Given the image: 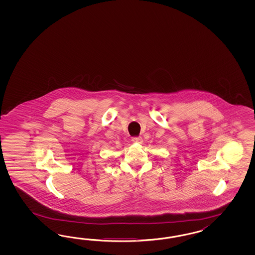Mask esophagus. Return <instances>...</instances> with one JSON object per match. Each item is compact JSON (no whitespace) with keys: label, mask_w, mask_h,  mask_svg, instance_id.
I'll list each match as a JSON object with an SVG mask.
<instances>
[{"label":"esophagus","mask_w":255,"mask_h":255,"mask_svg":"<svg viewBox=\"0 0 255 255\" xmlns=\"http://www.w3.org/2000/svg\"><path fill=\"white\" fill-rule=\"evenodd\" d=\"M131 141L132 142H134V143H139V144H141L142 142H143V139L141 136H138V137H132L131 138Z\"/></svg>","instance_id":"esophagus-1"}]
</instances>
